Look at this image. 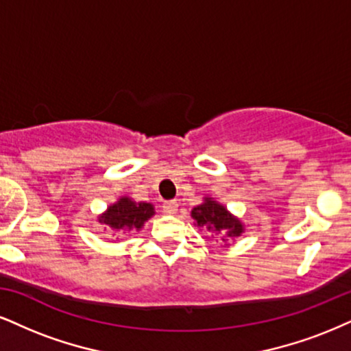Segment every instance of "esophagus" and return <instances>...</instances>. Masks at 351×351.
Masks as SVG:
<instances>
[{"instance_id":"34e87169","label":"esophagus","mask_w":351,"mask_h":351,"mask_svg":"<svg viewBox=\"0 0 351 351\" xmlns=\"http://www.w3.org/2000/svg\"><path fill=\"white\" fill-rule=\"evenodd\" d=\"M177 202L176 200H169V202H164L162 203V211L164 213H167V215H172V213H176L177 211Z\"/></svg>"}]
</instances>
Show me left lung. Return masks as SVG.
Instances as JSON below:
<instances>
[{
    "mask_svg": "<svg viewBox=\"0 0 351 351\" xmlns=\"http://www.w3.org/2000/svg\"><path fill=\"white\" fill-rule=\"evenodd\" d=\"M192 218L195 219V226L216 232V234H223V241L234 239L244 232V224L241 223V219L232 216L226 206L210 197L203 198L202 205L192 210Z\"/></svg>",
    "mask_w": 351,
    "mask_h": 351,
    "instance_id": "left-lung-1",
    "label": "left lung"
}]
</instances>
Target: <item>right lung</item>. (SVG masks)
<instances>
[{
    "mask_svg": "<svg viewBox=\"0 0 351 351\" xmlns=\"http://www.w3.org/2000/svg\"><path fill=\"white\" fill-rule=\"evenodd\" d=\"M154 206L146 202H133L130 197H120L99 216V223L110 228L112 231H140L151 216Z\"/></svg>",
    "mask_w": 351,
    "mask_h": 351,
    "instance_id": "right-lung-1",
    "label": "right lung"
}]
</instances>
